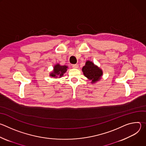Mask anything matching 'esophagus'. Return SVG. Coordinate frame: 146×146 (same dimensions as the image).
<instances>
[{"label":"esophagus","mask_w":146,"mask_h":146,"mask_svg":"<svg viewBox=\"0 0 146 146\" xmlns=\"http://www.w3.org/2000/svg\"><path fill=\"white\" fill-rule=\"evenodd\" d=\"M72 68L77 69V68H78V65L77 64H74V65H72Z\"/></svg>","instance_id":"esophagus-1"}]
</instances>
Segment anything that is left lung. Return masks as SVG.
Here are the masks:
<instances>
[{
	"label": "left lung",
	"mask_w": 146,
	"mask_h": 146,
	"mask_svg": "<svg viewBox=\"0 0 146 146\" xmlns=\"http://www.w3.org/2000/svg\"><path fill=\"white\" fill-rule=\"evenodd\" d=\"M82 70L84 76L91 80L92 82H95L99 80L103 74L101 69L89 60L87 61L86 65L82 68Z\"/></svg>",
	"instance_id": "left-lung-1"
}]
</instances>
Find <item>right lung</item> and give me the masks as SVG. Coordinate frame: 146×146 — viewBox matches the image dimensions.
I'll list each match as a JSON object with an SVG mask.
<instances>
[{
	"label": "right lung",
	"instance_id": "add662e5",
	"mask_svg": "<svg viewBox=\"0 0 146 146\" xmlns=\"http://www.w3.org/2000/svg\"><path fill=\"white\" fill-rule=\"evenodd\" d=\"M68 67L66 66H60L59 64L56 65L54 68V72L50 74V76L58 77L57 76L62 77L64 74L66 72Z\"/></svg>",
	"mask_w": 146,
	"mask_h": 146
}]
</instances>
